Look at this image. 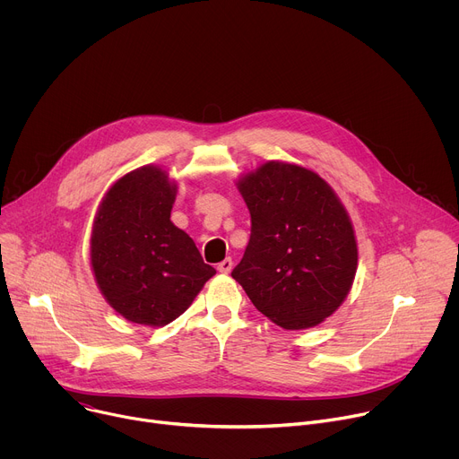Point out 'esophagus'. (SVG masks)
<instances>
[{"mask_svg":"<svg viewBox=\"0 0 459 459\" xmlns=\"http://www.w3.org/2000/svg\"><path fill=\"white\" fill-rule=\"evenodd\" d=\"M232 267H234V264H232V259L230 257H227V259H223L221 264L218 265V271L221 273V274H229L230 271H232Z\"/></svg>","mask_w":459,"mask_h":459,"instance_id":"34e87169","label":"esophagus"}]
</instances>
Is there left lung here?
Listing matches in <instances>:
<instances>
[{
  "mask_svg": "<svg viewBox=\"0 0 459 459\" xmlns=\"http://www.w3.org/2000/svg\"><path fill=\"white\" fill-rule=\"evenodd\" d=\"M238 188L250 239L232 278L254 307L287 331L308 329L347 298L358 245L334 190L298 165L269 161Z\"/></svg>",
  "mask_w": 459,
  "mask_h": 459,
  "instance_id": "left-lung-1",
  "label": "left lung"
}]
</instances>
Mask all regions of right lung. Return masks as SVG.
I'll list each match as a JSON object with an SVG mask.
<instances>
[{
  "label": "right lung",
  "instance_id": "1",
  "mask_svg": "<svg viewBox=\"0 0 459 459\" xmlns=\"http://www.w3.org/2000/svg\"><path fill=\"white\" fill-rule=\"evenodd\" d=\"M176 185L156 167L117 179L103 198L91 238L100 290L125 319L163 326L181 316L216 271L170 221Z\"/></svg>",
  "mask_w": 459,
  "mask_h": 459
}]
</instances>
